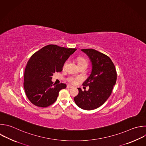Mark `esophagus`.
I'll return each mask as SVG.
<instances>
[{
	"label": "esophagus",
	"instance_id": "1",
	"mask_svg": "<svg viewBox=\"0 0 146 146\" xmlns=\"http://www.w3.org/2000/svg\"><path fill=\"white\" fill-rule=\"evenodd\" d=\"M72 87V86H71V85H67V88H71Z\"/></svg>",
	"mask_w": 146,
	"mask_h": 146
}]
</instances>
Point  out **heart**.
<instances>
[{"label": "heart", "instance_id": "obj_1", "mask_svg": "<svg viewBox=\"0 0 146 146\" xmlns=\"http://www.w3.org/2000/svg\"><path fill=\"white\" fill-rule=\"evenodd\" d=\"M77 61H78V66H85L86 67H87V65H88V61L87 60L84 58H83V57H79L77 59ZM67 64V62H66L64 64V68L66 67V64ZM78 80V78H74V77H70L68 78V81L71 83V84H75L76 83V81Z\"/></svg>", "mask_w": 146, "mask_h": 146}]
</instances>
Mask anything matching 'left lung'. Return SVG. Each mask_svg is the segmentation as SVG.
Instances as JSON below:
<instances>
[{
	"instance_id": "8db88e82",
	"label": "left lung",
	"mask_w": 146,
	"mask_h": 146,
	"mask_svg": "<svg viewBox=\"0 0 146 146\" xmlns=\"http://www.w3.org/2000/svg\"><path fill=\"white\" fill-rule=\"evenodd\" d=\"M92 63V71L83 86H89L88 91L78 88L79 94L74 98L76 104L82 109H96L108 99L116 81V71L111 59L94 49H82Z\"/></svg>"
}]
</instances>
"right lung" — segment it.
<instances>
[{
  "instance_id": "add662e5",
  "label": "right lung",
  "mask_w": 146,
  "mask_h": 146,
  "mask_svg": "<svg viewBox=\"0 0 146 146\" xmlns=\"http://www.w3.org/2000/svg\"><path fill=\"white\" fill-rule=\"evenodd\" d=\"M76 50L50 44L31 56L25 71L24 88L33 104L47 107L56 100L59 92L67 86L64 83L53 84L52 76L62 71L65 62Z\"/></svg>"
}]
</instances>
